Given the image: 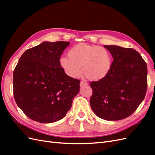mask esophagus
<instances>
[{"mask_svg":"<svg viewBox=\"0 0 155 155\" xmlns=\"http://www.w3.org/2000/svg\"><path fill=\"white\" fill-rule=\"evenodd\" d=\"M87 85V83H86V82H85V81H81L80 82V86H81V87H83V86H84V85Z\"/></svg>","mask_w":155,"mask_h":155,"instance_id":"34e87169","label":"esophagus"}]
</instances>
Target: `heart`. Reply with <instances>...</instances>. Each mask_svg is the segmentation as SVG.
I'll return each mask as SVG.
<instances>
[{
    "instance_id": "obj_1",
    "label": "heart",
    "mask_w": 155,
    "mask_h": 155,
    "mask_svg": "<svg viewBox=\"0 0 155 155\" xmlns=\"http://www.w3.org/2000/svg\"><path fill=\"white\" fill-rule=\"evenodd\" d=\"M59 63L70 77H79L82 68L83 73L88 79L96 81L105 78L110 72L112 57L104 47L80 43L70 48L68 57H62Z\"/></svg>"
}]
</instances>
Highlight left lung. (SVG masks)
<instances>
[{
	"instance_id": "1",
	"label": "left lung",
	"mask_w": 155,
	"mask_h": 155,
	"mask_svg": "<svg viewBox=\"0 0 155 155\" xmlns=\"http://www.w3.org/2000/svg\"><path fill=\"white\" fill-rule=\"evenodd\" d=\"M112 55L110 71L90 86V104L94 112L105 120L127 118L143 100L147 87V64L137 51L115 45H105Z\"/></svg>"
}]
</instances>
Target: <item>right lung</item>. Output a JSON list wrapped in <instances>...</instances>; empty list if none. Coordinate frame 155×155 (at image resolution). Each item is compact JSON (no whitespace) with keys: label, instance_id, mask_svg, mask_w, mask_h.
Returning a JSON list of instances; mask_svg holds the SVG:
<instances>
[{"label":"right lung","instance_id":"1","mask_svg":"<svg viewBox=\"0 0 155 155\" xmlns=\"http://www.w3.org/2000/svg\"><path fill=\"white\" fill-rule=\"evenodd\" d=\"M69 45L43 42L26 50L14 69V98L32 120L46 124L61 120L79 91L80 80L68 76L59 63Z\"/></svg>","mask_w":155,"mask_h":155}]
</instances>
